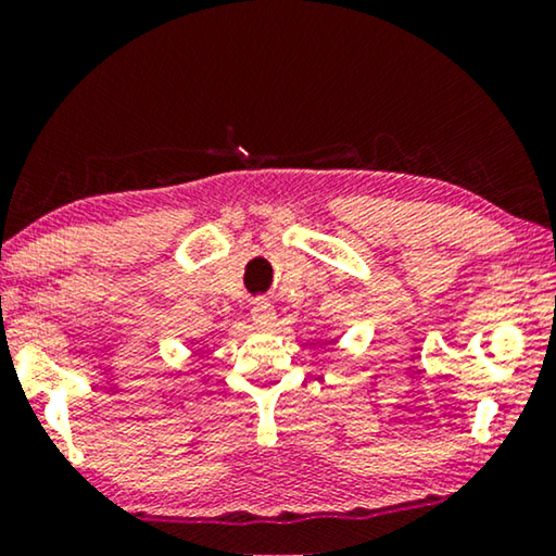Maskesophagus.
<instances>
[{"label":"esophagus","instance_id":"esophagus-1","mask_svg":"<svg viewBox=\"0 0 556 556\" xmlns=\"http://www.w3.org/2000/svg\"><path fill=\"white\" fill-rule=\"evenodd\" d=\"M250 314H253V324L257 329H268V326L276 321V311H273V306L265 299H257L253 303V308H250Z\"/></svg>","mask_w":556,"mask_h":556}]
</instances>
